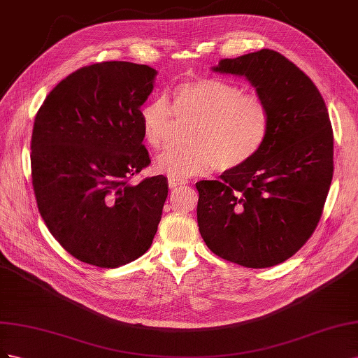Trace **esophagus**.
Wrapping results in <instances>:
<instances>
[{"mask_svg": "<svg viewBox=\"0 0 358 358\" xmlns=\"http://www.w3.org/2000/svg\"><path fill=\"white\" fill-rule=\"evenodd\" d=\"M182 185H186V181L177 180V178H172V177H169V180H168V186H169V189H177V187H180V186H182Z\"/></svg>", "mask_w": 358, "mask_h": 358, "instance_id": "esophagus-1", "label": "esophagus"}]
</instances>
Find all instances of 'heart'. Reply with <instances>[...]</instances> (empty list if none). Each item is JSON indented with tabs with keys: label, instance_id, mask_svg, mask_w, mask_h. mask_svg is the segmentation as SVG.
<instances>
[{
	"label": "heart",
	"instance_id": "b5f03b06",
	"mask_svg": "<svg viewBox=\"0 0 358 358\" xmlns=\"http://www.w3.org/2000/svg\"><path fill=\"white\" fill-rule=\"evenodd\" d=\"M176 117L193 122L190 145L162 156L157 168L178 180L216 168L227 172L249 165L264 148L271 126L267 101L219 78H195L178 84L172 93V106L163 97L141 106L142 135L151 148L162 151L173 144Z\"/></svg>",
	"mask_w": 358,
	"mask_h": 358
}]
</instances>
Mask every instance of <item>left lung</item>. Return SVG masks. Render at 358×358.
<instances>
[{"mask_svg":"<svg viewBox=\"0 0 358 358\" xmlns=\"http://www.w3.org/2000/svg\"><path fill=\"white\" fill-rule=\"evenodd\" d=\"M216 71L246 76L270 109V135L249 165L196 182L208 249L248 268L273 267L310 238L333 178V129L312 79L271 49L224 58Z\"/></svg>","mask_w":358,"mask_h":358,"instance_id":"1","label":"left lung"}]
</instances>
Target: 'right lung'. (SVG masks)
<instances>
[{
  "mask_svg": "<svg viewBox=\"0 0 358 358\" xmlns=\"http://www.w3.org/2000/svg\"><path fill=\"white\" fill-rule=\"evenodd\" d=\"M156 70L127 61L80 67L50 91L31 136L40 216L71 257L100 268L138 259L168 196L163 176L130 180L151 160L139 109Z\"/></svg>",
  "mask_w": 358,
  "mask_h": 358,
  "instance_id": "obj_1",
  "label": "right lung"
}]
</instances>
